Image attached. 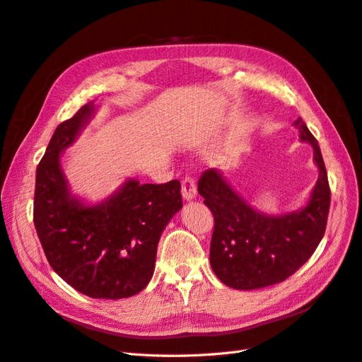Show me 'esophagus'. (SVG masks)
<instances>
[{
  "instance_id": "obj_1",
  "label": "esophagus",
  "mask_w": 362,
  "mask_h": 362,
  "mask_svg": "<svg viewBox=\"0 0 362 362\" xmlns=\"http://www.w3.org/2000/svg\"><path fill=\"white\" fill-rule=\"evenodd\" d=\"M181 193L185 201H192L196 198V182L192 177H185L181 182Z\"/></svg>"
}]
</instances>
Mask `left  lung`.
Here are the masks:
<instances>
[{"instance_id": "8db88e82", "label": "left lung", "mask_w": 362, "mask_h": 362, "mask_svg": "<svg viewBox=\"0 0 362 362\" xmlns=\"http://www.w3.org/2000/svg\"><path fill=\"white\" fill-rule=\"evenodd\" d=\"M302 141L314 149L319 178L300 210L272 216L252 208L217 169L202 173L198 192L214 217L210 264L225 286L257 290L286 281L314 254L325 235L331 190L320 146L299 117Z\"/></svg>"}]
</instances>
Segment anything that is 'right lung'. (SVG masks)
I'll list each match as a JSON object with an SVG mask.
<instances>
[{"label": "right lung", "instance_id": "1", "mask_svg": "<svg viewBox=\"0 0 362 362\" xmlns=\"http://www.w3.org/2000/svg\"><path fill=\"white\" fill-rule=\"evenodd\" d=\"M93 115L90 101L54 131L36 170L33 221L51 267L71 287L93 299L131 298L154 275L160 237L182 208L181 184L129 178L95 205L76 198L60 154Z\"/></svg>", "mask_w": 362, "mask_h": 362}]
</instances>
